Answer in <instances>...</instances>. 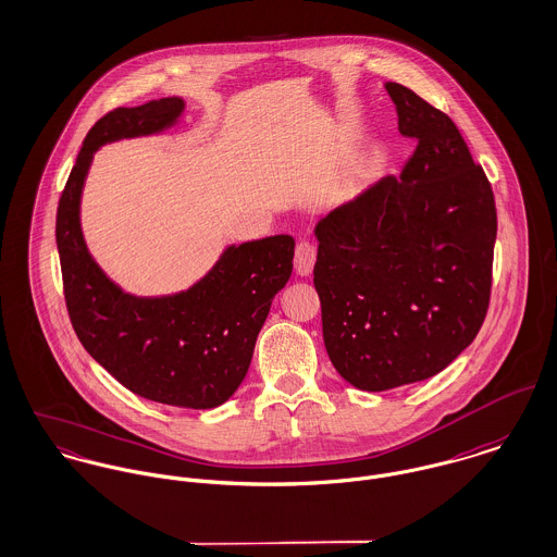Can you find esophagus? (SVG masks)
Masks as SVG:
<instances>
[{"label":"esophagus","instance_id":"1","mask_svg":"<svg viewBox=\"0 0 557 557\" xmlns=\"http://www.w3.org/2000/svg\"><path fill=\"white\" fill-rule=\"evenodd\" d=\"M314 261H317V247H314L312 243H308V240L298 243V247H296V259H294L298 274L308 276V274L312 272V268H314Z\"/></svg>","mask_w":557,"mask_h":557}]
</instances>
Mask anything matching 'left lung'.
<instances>
[{
  "mask_svg": "<svg viewBox=\"0 0 557 557\" xmlns=\"http://www.w3.org/2000/svg\"><path fill=\"white\" fill-rule=\"evenodd\" d=\"M385 89L414 152L400 178H381L314 227L325 349L363 392L430 379L474 341L498 232L492 185L456 123L398 83Z\"/></svg>",
  "mask_w": 557,
  "mask_h": 557,
  "instance_id": "left-lung-1",
  "label": "left lung"
}]
</instances>
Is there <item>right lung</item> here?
I'll return each mask as SVG.
<instances>
[{
    "mask_svg": "<svg viewBox=\"0 0 557 557\" xmlns=\"http://www.w3.org/2000/svg\"><path fill=\"white\" fill-rule=\"evenodd\" d=\"M181 98L106 112L89 129L57 208V249L72 327L123 387L161 405L214 408L247 376L257 334L294 268L292 236L230 247L191 289L165 298L123 294L94 261L81 232V194L106 143L170 127Z\"/></svg>",
    "mask_w": 557,
    "mask_h": 557,
    "instance_id": "add662e5",
    "label": "right lung"
}]
</instances>
